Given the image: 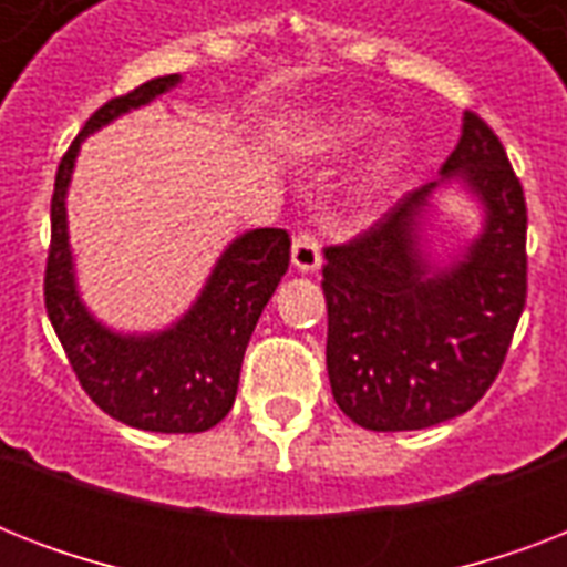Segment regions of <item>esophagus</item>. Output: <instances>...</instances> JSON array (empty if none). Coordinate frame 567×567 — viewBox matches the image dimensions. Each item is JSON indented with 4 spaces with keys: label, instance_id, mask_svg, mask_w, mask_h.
Wrapping results in <instances>:
<instances>
[{
    "label": "esophagus",
    "instance_id": "obj_1",
    "mask_svg": "<svg viewBox=\"0 0 567 567\" xmlns=\"http://www.w3.org/2000/svg\"><path fill=\"white\" fill-rule=\"evenodd\" d=\"M291 261L297 270L302 274H311L320 267V240L311 229H300L293 235V247H291Z\"/></svg>",
    "mask_w": 567,
    "mask_h": 567
}]
</instances>
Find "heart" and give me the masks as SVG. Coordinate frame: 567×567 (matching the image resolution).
Masks as SVG:
<instances>
[{"label": "heart", "mask_w": 567, "mask_h": 567, "mask_svg": "<svg viewBox=\"0 0 567 567\" xmlns=\"http://www.w3.org/2000/svg\"><path fill=\"white\" fill-rule=\"evenodd\" d=\"M377 128V117L373 114H344V117L338 120L336 126L329 128L327 135L320 137V146H347V144H355V141H362V137H368ZM400 150H388L382 158H379L377 164V176L373 179H382V176H388V173L394 171L396 162H400Z\"/></svg>", "instance_id": "1"}]
</instances>
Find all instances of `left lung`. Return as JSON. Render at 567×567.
I'll return each mask as SVG.
<instances>
[{
  "label": "left lung",
  "mask_w": 567,
  "mask_h": 567,
  "mask_svg": "<svg viewBox=\"0 0 567 567\" xmlns=\"http://www.w3.org/2000/svg\"><path fill=\"white\" fill-rule=\"evenodd\" d=\"M441 173H458L488 208L483 238L453 270L426 276L417 252L432 182L323 249L329 385L364 430H426L474 409L501 373L527 302V199L476 111H465Z\"/></svg>",
  "instance_id": "obj_1"
}]
</instances>
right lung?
Masks as SVG:
<instances>
[{
	"label": "right lung",
	"mask_w": 567,
	"mask_h": 567,
	"mask_svg": "<svg viewBox=\"0 0 567 567\" xmlns=\"http://www.w3.org/2000/svg\"><path fill=\"white\" fill-rule=\"evenodd\" d=\"M176 82L179 75H158L109 100L93 111L64 153L52 194L43 300L79 385L102 412L135 430L205 432L220 423L235 403L249 336L291 265L288 231L256 229L235 240L185 320L150 338L114 336L84 311L66 249L64 194L82 137Z\"/></svg>",
	"instance_id": "1"
}]
</instances>
